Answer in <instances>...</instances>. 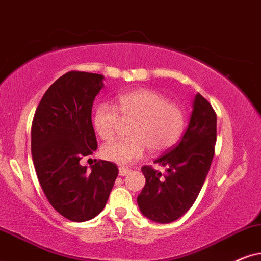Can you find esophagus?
I'll return each mask as SVG.
<instances>
[{
  "label": "esophagus",
  "mask_w": 261,
  "mask_h": 261,
  "mask_svg": "<svg viewBox=\"0 0 261 261\" xmlns=\"http://www.w3.org/2000/svg\"><path fill=\"white\" fill-rule=\"evenodd\" d=\"M130 169H128V167H124V166H120L119 167V174L120 176H126V174L130 172Z\"/></svg>",
  "instance_id": "esophagus-1"
}]
</instances>
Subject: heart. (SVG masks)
<instances>
[{
	"instance_id": "b5f03b06",
	"label": "heart",
	"mask_w": 261,
	"mask_h": 261,
	"mask_svg": "<svg viewBox=\"0 0 261 261\" xmlns=\"http://www.w3.org/2000/svg\"><path fill=\"white\" fill-rule=\"evenodd\" d=\"M124 121H133L127 140L111 142L102 147L103 159L127 165L141 159L149 148L153 153L169 149L183 133L186 115L182 108L169 102L159 92L136 89L117 97V105L102 102L92 115V125L102 140L110 141Z\"/></svg>"
}]
</instances>
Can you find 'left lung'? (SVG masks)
Returning a JSON list of instances; mask_svg holds the SVG:
<instances>
[{
  "label": "left lung",
  "instance_id": "left-lung-1",
  "mask_svg": "<svg viewBox=\"0 0 261 261\" xmlns=\"http://www.w3.org/2000/svg\"><path fill=\"white\" fill-rule=\"evenodd\" d=\"M217 140V114L202 95L194 98L189 125L176 147L154 161L166 173L143 166L146 186L137 196L142 214L156 223L174 222L193 206L208 174Z\"/></svg>",
  "mask_w": 261,
  "mask_h": 261
}]
</instances>
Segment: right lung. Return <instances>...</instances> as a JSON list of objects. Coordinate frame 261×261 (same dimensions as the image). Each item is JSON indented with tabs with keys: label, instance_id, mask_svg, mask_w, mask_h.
I'll list each match as a JSON object with an SVG mask.
<instances>
[{
	"label": "right lung",
	"instance_id": "right-lung-1",
	"mask_svg": "<svg viewBox=\"0 0 261 261\" xmlns=\"http://www.w3.org/2000/svg\"><path fill=\"white\" fill-rule=\"evenodd\" d=\"M103 78L79 71L61 75L43 95L32 121L39 184L55 211L72 222L90 220L105 208L119 172L110 161H96L91 172L79 163L97 149L91 108Z\"/></svg>",
	"mask_w": 261,
	"mask_h": 261
}]
</instances>
